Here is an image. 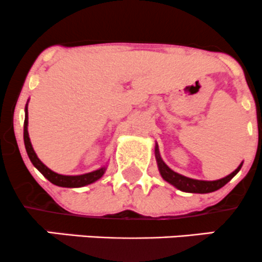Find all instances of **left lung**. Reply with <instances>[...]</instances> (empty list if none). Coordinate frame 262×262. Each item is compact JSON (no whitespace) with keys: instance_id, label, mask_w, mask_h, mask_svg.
<instances>
[{"instance_id":"8db88e82","label":"left lung","mask_w":262,"mask_h":262,"mask_svg":"<svg viewBox=\"0 0 262 262\" xmlns=\"http://www.w3.org/2000/svg\"><path fill=\"white\" fill-rule=\"evenodd\" d=\"M156 159L157 164H158L159 173H161L162 178L164 181H167L168 183L173 184L176 188H178L180 191L183 192H189V193H210V192H214L217 189H220L221 187H224L227 182H230L238 173V170L241 169L242 163L233 170L231 174L226 176L225 178L217 181H200V180H193V178L184 177V176L180 174V173L174 172V170L170 169L163 162V159L161 158V154H159L158 147L156 145Z\"/></svg>"}]
</instances>
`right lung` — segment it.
Wrapping results in <instances>:
<instances>
[{"label":"right lung","mask_w":262,"mask_h":262,"mask_svg":"<svg viewBox=\"0 0 262 262\" xmlns=\"http://www.w3.org/2000/svg\"><path fill=\"white\" fill-rule=\"evenodd\" d=\"M27 125H29V117H27V104H26V108H25V123H24L25 148H26L27 156H29L31 163L34 164V166L36 167L41 173H42L43 177L48 178L52 184H56V186L59 187H68V188H76V187L88 186V184L93 183V182L98 181L99 178L103 177V174L105 173V167L99 168V169L93 170V172L85 173V174H80V176H64L51 170L50 168L46 167L45 164L37 158L36 153H35L34 148H32L31 142H30Z\"/></svg>","instance_id":"add662e5"}]
</instances>
